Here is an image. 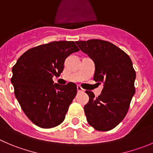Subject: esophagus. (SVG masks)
<instances>
[{"label":"esophagus","mask_w":153,"mask_h":153,"mask_svg":"<svg viewBox=\"0 0 153 153\" xmlns=\"http://www.w3.org/2000/svg\"><path fill=\"white\" fill-rule=\"evenodd\" d=\"M76 87H77V91H79H79H84V89L80 86V85H77Z\"/></svg>","instance_id":"1"}]
</instances>
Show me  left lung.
<instances>
[{
  "instance_id": "left-lung-1",
  "label": "left lung",
  "mask_w": 153,
  "mask_h": 153,
  "mask_svg": "<svg viewBox=\"0 0 153 153\" xmlns=\"http://www.w3.org/2000/svg\"><path fill=\"white\" fill-rule=\"evenodd\" d=\"M76 43L94 62V80L104 83L97 97L92 91H85L89 97L84 107L87 122L97 131L111 130L126 116L135 93L136 72L131 60L124 51L105 40L92 39Z\"/></svg>"
}]
</instances>
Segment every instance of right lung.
<instances>
[{"mask_svg": "<svg viewBox=\"0 0 153 153\" xmlns=\"http://www.w3.org/2000/svg\"><path fill=\"white\" fill-rule=\"evenodd\" d=\"M79 50L74 41L51 42L26 51L13 67L15 96L36 126L51 128L65 120L77 88L74 82L54 84L52 77L59 76L66 58Z\"/></svg>", "mask_w": 153, "mask_h": 153, "instance_id": "1", "label": "right lung"}]
</instances>
